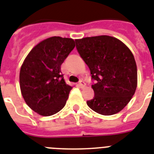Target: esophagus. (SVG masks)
<instances>
[{
    "label": "esophagus",
    "instance_id": "34e87169",
    "mask_svg": "<svg viewBox=\"0 0 154 154\" xmlns=\"http://www.w3.org/2000/svg\"><path fill=\"white\" fill-rule=\"evenodd\" d=\"M79 86L80 88H83V87L86 86V83H85L82 80H81V81H79Z\"/></svg>",
    "mask_w": 154,
    "mask_h": 154
}]
</instances>
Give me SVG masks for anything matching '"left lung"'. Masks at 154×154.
<instances>
[{
  "mask_svg": "<svg viewBox=\"0 0 154 154\" xmlns=\"http://www.w3.org/2000/svg\"><path fill=\"white\" fill-rule=\"evenodd\" d=\"M76 49L91 71L94 97L86 101L92 110L110 116L128 105L137 87V66L128 46L107 35L76 39Z\"/></svg>",
  "mask_w": 154,
  "mask_h": 154,
  "instance_id": "8db88e82",
  "label": "left lung"
}]
</instances>
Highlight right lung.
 I'll list each match as a JSON object with an SVG mask.
<instances>
[{
    "label": "right lung",
    "mask_w": 154,
    "mask_h": 154,
    "mask_svg": "<svg viewBox=\"0 0 154 154\" xmlns=\"http://www.w3.org/2000/svg\"><path fill=\"white\" fill-rule=\"evenodd\" d=\"M75 46L73 39L51 37L29 53L20 68V85L26 105L39 115L60 111L72 86L66 84L60 66Z\"/></svg>",
    "instance_id": "add662e5"
}]
</instances>
